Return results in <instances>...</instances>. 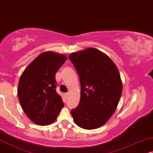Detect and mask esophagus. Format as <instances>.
Returning <instances> with one entry per match:
<instances>
[{
    "label": "esophagus",
    "mask_w": 153,
    "mask_h": 153,
    "mask_svg": "<svg viewBox=\"0 0 153 153\" xmlns=\"http://www.w3.org/2000/svg\"><path fill=\"white\" fill-rule=\"evenodd\" d=\"M65 96H66V98H68V96H69V94L68 93H66V94H65Z\"/></svg>",
    "instance_id": "obj_1"
}]
</instances>
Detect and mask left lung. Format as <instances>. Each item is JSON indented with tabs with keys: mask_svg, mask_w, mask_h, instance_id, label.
<instances>
[{
	"mask_svg": "<svg viewBox=\"0 0 153 153\" xmlns=\"http://www.w3.org/2000/svg\"><path fill=\"white\" fill-rule=\"evenodd\" d=\"M69 59L81 85L80 103L71 111L73 120L85 129L100 127L115 113L121 97L119 70L107 54L93 48L71 53Z\"/></svg>",
	"mask_w": 153,
	"mask_h": 153,
	"instance_id": "1",
	"label": "left lung"
}]
</instances>
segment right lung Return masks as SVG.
<instances>
[{
	"label": "right lung",
	"mask_w": 153,
	"mask_h": 153,
	"mask_svg": "<svg viewBox=\"0 0 153 153\" xmlns=\"http://www.w3.org/2000/svg\"><path fill=\"white\" fill-rule=\"evenodd\" d=\"M67 59L65 54L47 51L30 63L19 78L18 99L27 117L38 125H50L64 107L56 91L55 75Z\"/></svg>",
	"instance_id": "obj_1"
}]
</instances>
